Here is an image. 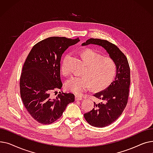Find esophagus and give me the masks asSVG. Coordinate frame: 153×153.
Here are the masks:
<instances>
[{"instance_id": "obj_1", "label": "esophagus", "mask_w": 153, "mask_h": 153, "mask_svg": "<svg viewBox=\"0 0 153 153\" xmlns=\"http://www.w3.org/2000/svg\"><path fill=\"white\" fill-rule=\"evenodd\" d=\"M75 100L76 101H77V100H82V97H81V96H79V95H76L75 96Z\"/></svg>"}]
</instances>
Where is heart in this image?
I'll return each instance as SVG.
<instances>
[{"label":"heart","instance_id":"heart-1","mask_svg":"<svg viewBox=\"0 0 153 153\" xmlns=\"http://www.w3.org/2000/svg\"><path fill=\"white\" fill-rule=\"evenodd\" d=\"M82 58L87 64L83 76H73L66 82V88L69 91L76 94H82L92 87L95 91L106 88L116 75L117 66L115 62L109 58H103L99 53L92 50L82 51ZM66 58L62 64V71L68 74L70 69L66 64Z\"/></svg>","mask_w":153,"mask_h":153}]
</instances>
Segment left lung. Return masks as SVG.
Here are the masks:
<instances>
[{"instance_id": "8db88e82", "label": "left lung", "mask_w": 153, "mask_h": 153, "mask_svg": "<svg viewBox=\"0 0 153 153\" xmlns=\"http://www.w3.org/2000/svg\"><path fill=\"white\" fill-rule=\"evenodd\" d=\"M91 44L104 48L117 66L114 81L107 89L94 95L100 102H94L95 108L84 114L85 119L91 125L103 128L114 122L126 106L130 85V69L125 55L116 45L107 40L90 38L82 46Z\"/></svg>"}]
</instances>
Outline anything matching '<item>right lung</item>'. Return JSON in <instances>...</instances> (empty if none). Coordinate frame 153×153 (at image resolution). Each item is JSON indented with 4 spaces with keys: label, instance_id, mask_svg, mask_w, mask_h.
<instances>
[{
    "label": "right lung",
    "instance_id": "obj_1",
    "mask_svg": "<svg viewBox=\"0 0 153 153\" xmlns=\"http://www.w3.org/2000/svg\"><path fill=\"white\" fill-rule=\"evenodd\" d=\"M79 42L78 38H46L32 48L23 64L20 79L21 98L30 115L40 123L56 121L68 104L74 102L72 94L59 92L56 99L51 94L62 86L60 77L62 54Z\"/></svg>",
    "mask_w": 153,
    "mask_h": 153
}]
</instances>
